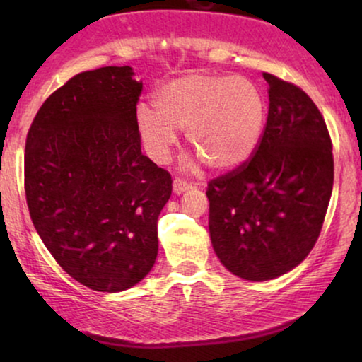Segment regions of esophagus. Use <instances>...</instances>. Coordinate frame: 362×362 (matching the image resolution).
I'll use <instances>...</instances> for the list:
<instances>
[{
    "instance_id": "esophagus-1",
    "label": "esophagus",
    "mask_w": 362,
    "mask_h": 362,
    "mask_svg": "<svg viewBox=\"0 0 362 362\" xmlns=\"http://www.w3.org/2000/svg\"><path fill=\"white\" fill-rule=\"evenodd\" d=\"M191 187V185L185 180H181V177H176L175 181H173V191L176 192V194H181V192L187 191Z\"/></svg>"
}]
</instances>
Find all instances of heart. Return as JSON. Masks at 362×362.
Masks as SVG:
<instances>
[{"instance_id": "b5f03b06", "label": "heart", "mask_w": 362, "mask_h": 362, "mask_svg": "<svg viewBox=\"0 0 362 362\" xmlns=\"http://www.w3.org/2000/svg\"><path fill=\"white\" fill-rule=\"evenodd\" d=\"M267 120V102L247 77L189 74L158 92L155 112L140 107L136 125L148 155L170 160L177 136L186 130L192 151L216 170H234L259 148Z\"/></svg>"}]
</instances>
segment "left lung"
I'll return each mask as SVG.
<instances>
[{
    "instance_id": "8db88e82",
    "label": "left lung",
    "mask_w": 362,
    "mask_h": 362,
    "mask_svg": "<svg viewBox=\"0 0 362 362\" xmlns=\"http://www.w3.org/2000/svg\"><path fill=\"white\" fill-rule=\"evenodd\" d=\"M269 115L244 165L207 182L209 232L222 265L245 280H272L305 260L333 191V143L325 118L295 83L264 72Z\"/></svg>"
}]
</instances>
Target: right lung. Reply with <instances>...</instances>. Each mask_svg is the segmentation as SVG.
<instances>
[{"label":"right lung","instance_id":"obj_1","mask_svg":"<svg viewBox=\"0 0 362 362\" xmlns=\"http://www.w3.org/2000/svg\"><path fill=\"white\" fill-rule=\"evenodd\" d=\"M130 66L77 74L46 98L26 136L33 224L64 272L95 291L132 288L158 255L171 175L141 153Z\"/></svg>","mask_w":362,"mask_h":362}]
</instances>
